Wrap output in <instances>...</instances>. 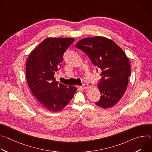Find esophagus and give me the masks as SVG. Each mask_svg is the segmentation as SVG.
I'll return each instance as SVG.
<instances>
[{
  "mask_svg": "<svg viewBox=\"0 0 152 152\" xmlns=\"http://www.w3.org/2000/svg\"><path fill=\"white\" fill-rule=\"evenodd\" d=\"M88 87H89V85H88V84H87V83H84V84H83V85L82 86V88H83V89H86V88H88Z\"/></svg>",
  "mask_w": 152,
  "mask_h": 152,
  "instance_id": "1",
  "label": "esophagus"
}]
</instances>
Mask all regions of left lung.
<instances>
[{"instance_id": "left-lung-1", "label": "left lung", "mask_w": 152, "mask_h": 152, "mask_svg": "<svg viewBox=\"0 0 152 152\" xmlns=\"http://www.w3.org/2000/svg\"><path fill=\"white\" fill-rule=\"evenodd\" d=\"M76 47L88 55L97 72V69L102 71L98 83L101 96L96 104L104 109L114 106L125 93L131 73L125 53L115 42L100 36L81 39Z\"/></svg>"}]
</instances>
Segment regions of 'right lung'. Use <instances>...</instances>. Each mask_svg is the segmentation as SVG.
<instances>
[{
  "mask_svg": "<svg viewBox=\"0 0 152 152\" xmlns=\"http://www.w3.org/2000/svg\"><path fill=\"white\" fill-rule=\"evenodd\" d=\"M72 38H48L29 55L26 67V79L35 99L45 109L61 111L72 99L77 88L56 81L63 55L74 42Z\"/></svg>",
  "mask_w": 152,
  "mask_h": 152,
  "instance_id": "obj_1",
  "label": "right lung"
}]
</instances>
